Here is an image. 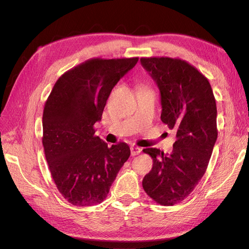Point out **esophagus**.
I'll use <instances>...</instances> for the list:
<instances>
[{
	"label": "esophagus",
	"instance_id": "obj_1",
	"mask_svg": "<svg viewBox=\"0 0 249 249\" xmlns=\"http://www.w3.org/2000/svg\"><path fill=\"white\" fill-rule=\"evenodd\" d=\"M141 152H142V148L141 147H138V146H132L131 147V155L133 157L139 155Z\"/></svg>",
	"mask_w": 249,
	"mask_h": 249
}]
</instances>
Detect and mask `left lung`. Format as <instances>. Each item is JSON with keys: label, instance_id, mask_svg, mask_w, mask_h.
I'll return each mask as SVG.
<instances>
[{"label": "left lung", "instance_id": "8db88e82", "mask_svg": "<svg viewBox=\"0 0 249 249\" xmlns=\"http://www.w3.org/2000/svg\"><path fill=\"white\" fill-rule=\"evenodd\" d=\"M161 93V120L177 132L171 154L158 148L143 152L153 168L143 189L162 206L183 201L205 175L217 140L216 101L209 80L185 60L169 57L140 59Z\"/></svg>", "mask_w": 249, "mask_h": 249}]
</instances>
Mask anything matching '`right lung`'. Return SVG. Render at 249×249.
<instances>
[{"label":"right lung","instance_id":"right-lung-1","mask_svg":"<svg viewBox=\"0 0 249 249\" xmlns=\"http://www.w3.org/2000/svg\"><path fill=\"white\" fill-rule=\"evenodd\" d=\"M138 57L93 58L67 71L55 83L44 105L42 145L53 179L73 206L101 203L129 159L124 142L108 146L94 136L108 97Z\"/></svg>","mask_w":249,"mask_h":249}]
</instances>
